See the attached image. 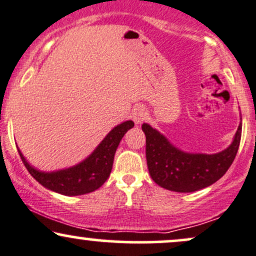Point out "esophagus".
I'll use <instances>...</instances> for the list:
<instances>
[{
	"instance_id": "obj_1",
	"label": "esophagus",
	"mask_w": 256,
	"mask_h": 256,
	"mask_svg": "<svg viewBox=\"0 0 256 256\" xmlns=\"http://www.w3.org/2000/svg\"><path fill=\"white\" fill-rule=\"evenodd\" d=\"M132 118H134V122L141 124L142 122H144L146 118H147V112H146L143 108L134 109V112L132 113Z\"/></svg>"
}]
</instances>
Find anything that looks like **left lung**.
<instances>
[{
  "label": "left lung",
  "mask_w": 256,
  "mask_h": 256,
  "mask_svg": "<svg viewBox=\"0 0 256 256\" xmlns=\"http://www.w3.org/2000/svg\"><path fill=\"white\" fill-rule=\"evenodd\" d=\"M146 158L153 181L174 192H194L215 184L230 169L240 148L242 125L232 144L218 154H188L174 147L158 131L143 124Z\"/></svg>",
  "instance_id": "1"
}]
</instances>
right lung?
Returning <instances> with one entry per match:
<instances>
[{"mask_svg":"<svg viewBox=\"0 0 256 256\" xmlns=\"http://www.w3.org/2000/svg\"><path fill=\"white\" fill-rule=\"evenodd\" d=\"M134 122H125L118 125L106 134L96 150L86 160L76 166L57 172H41L34 169L28 164L20 150L18 152L30 175L44 187L64 196L86 194L98 190L109 178L118 146L124 134L134 128Z\"/></svg>","mask_w":256,"mask_h":256,"instance_id":"right-lung-1","label":"right lung"}]
</instances>
